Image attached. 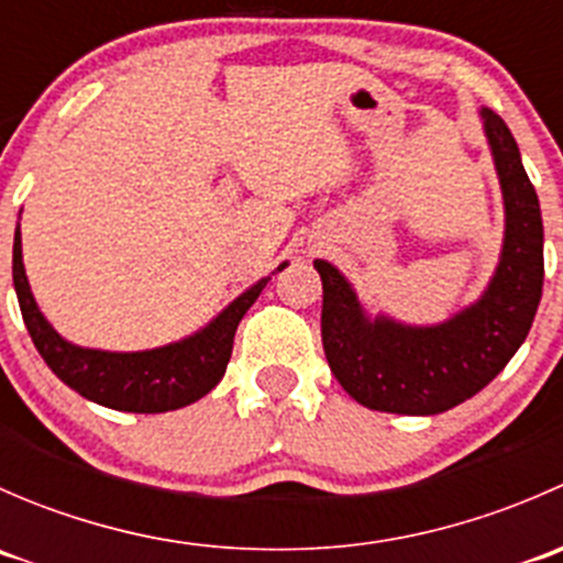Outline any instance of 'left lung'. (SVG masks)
<instances>
[{
  "instance_id": "8db88e82",
  "label": "left lung",
  "mask_w": 563,
  "mask_h": 563,
  "mask_svg": "<svg viewBox=\"0 0 563 563\" xmlns=\"http://www.w3.org/2000/svg\"><path fill=\"white\" fill-rule=\"evenodd\" d=\"M504 192V247L487 291L435 327L371 318L351 283L329 261H313L323 283V354L340 387L373 411H450L485 389L523 345L544 280L539 198L520 150L498 113L482 108Z\"/></svg>"
}]
</instances>
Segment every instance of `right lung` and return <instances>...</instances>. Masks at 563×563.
<instances>
[{
  "instance_id": "obj_1",
  "label": "right lung",
  "mask_w": 563,
  "mask_h": 563,
  "mask_svg": "<svg viewBox=\"0 0 563 563\" xmlns=\"http://www.w3.org/2000/svg\"><path fill=\"white\" fill-rule=\"evenodd\" d=\"M286 264L277 266V272ZM269 277H261L242 297H236L212 323L179 343L163 345L152 351H98L73 345L45 321L32 297L26 280L24 261H21V231L15 229L13 242V286L19 294L21 316L32 334V343L56 373L59 382L76 389L98 406L117 408L133 413H163L201 400L223 378L229 367L234 334L242 316L258 299Z\"/></svg>"
}]
</instances>
